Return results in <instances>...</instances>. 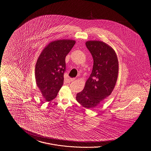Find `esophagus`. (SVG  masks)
I'll return each instance as SVG.
<instances>
[{
    "label": "esophagus",
    "mask_w": 151,
    "mask_h": 151,
    "mask_svg": "<svg viewBox=\"0 0 151 151\" xmlns=\"http://www.w3.org/2000/svg\"><path fill=\"white\" fill-rule=\"evenodd\" d=\"M75 80V78H70V79H68V81L70 83V82L73 81Z\"/></svg>",
    "instance_id": "1"
}]
</instances>
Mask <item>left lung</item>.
I'll return each mask as SVG.
<instances>
[{"label":"left lung","mask_w":151,"mask_h":151,"mask_svg":"<svg viewBox=\"0 0 151 151\" xmlns=\"http://www.w3.org/2000/svg\"><path fill=\"white\" fill-rule=\"evenodd\" d=\"M86 47L93 59L92 72L76 100L83 107L92 109L113 92L118 78L119 64L114 50L100 41H88Z\"/></svg>","instance_id":"obj_1"}]
</instances>
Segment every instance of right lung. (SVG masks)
Returning a JSON list of instances; mask_svg holds the SVG:
<instances>
[{"label": "right lung", "instance_id": "1", "mask_svg": "<svg viewBox=\"0 0 151 151\" xmlns=\"http://www.w3.org/2000/svg\"><path fill=\"white\" fill-rule=\"evenodd\" d=\"M76 41L58 40L49 43L40 54L36 63V84L46 101L54 99L63 84L65 58Z\"/></svg>", "mask_w": 151, "mask_h": 151}]
</instances>
